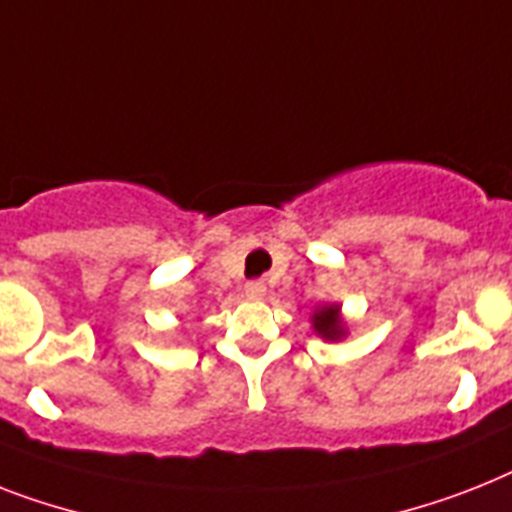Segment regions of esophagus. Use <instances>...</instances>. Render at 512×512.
I'll return each instance as SVG.
<instances>
[{
    "mask_svg": "<svg viewBox=\"0 0 512 512\" xmlns=\"http://www.w3.org/2000/svg\"><path fill=\"white\" fill-rule=\"evenodd\" d=\"M244 294L252 299H260L265 294V284L263 281H247V284H244Z\"/></svg>",
    "mask_w": 512,
    "mask_h": 512,
    "instance_id": "1",
    "label": "esophagus"
}]
</instances>
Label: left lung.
Returning a JSON list of instances; mask_svg holds the SVG:
<instances>
[{
	"instance_id": "left-lung-1",
	"label": "left lung",
	"mask_w": 512,
	"mask_h": 512,
	"mask_svg": "<svg viewBox=\"0 0 512 512\" xmlns=\"http://www.w3.org/2000/svg\"><path fill=\"white\" fill-rule=\"evenodd\" d=\"M315 334L323 336L326 342H339L347 334V326L342 321V305H323L313 313Z\"/></svg>"
}]
</instances>
